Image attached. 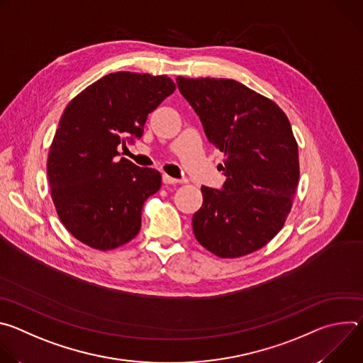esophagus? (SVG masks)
<instances>
[{
  "label": "esophagus",
  "instance_id": "obj_1",
  "mask_svg": "<svg viewBox=\"0 0 363 363\" xmlns=\"http://www.w3.org/2000/svg\"><path fill=\"white\" fill-rule=\"evenodd\" d=\"M162 181H164L165 185H175V184L179 182L177 178H172V177H169V175H167V174L162 175Z\"/></svg>",
  "mask_w": 363,
  "mask_h": 363
}]
</instances>
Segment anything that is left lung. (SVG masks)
<instances>
[{"mask_svg":"<svg viewBox=\"0 0 363 363\" xmlns=\"http://www.w3.org/2000/svg\"><path fill=\"white\" fill-rule=\"evenodd\" d=\"M208 140L224 152L221 189L202 186L198 242L221 258L264 247L284 225L298 182V149L276 103L231 79L177 77Z\"/></svg>","mask_w":363,"mask_h":363,"instance_id":"left-lung-1","label":"left lung"}]
</instances>
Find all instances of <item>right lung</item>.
Returning <instances> with one entry per match:
<instances>
[{
    "label": "right lung",
    "mask_w": 363,
    "mask_h": 363,
    "mask_svg": "<svg viewBox=\"0 0 363 363\" xmlns=\"http://www.w3.org/2000/svg\"><path fill=\"white\" fill-rule=\"evenodd\" d=\"M174 90L167 76L118 72L86 87L65 109L47 177L59 218L83 244L106 251L138 235L143 203L162 178L115 157L121 143L143 135L147 115Z\"/></svg>",
    "instance_id": "1"
}]
</instances>
